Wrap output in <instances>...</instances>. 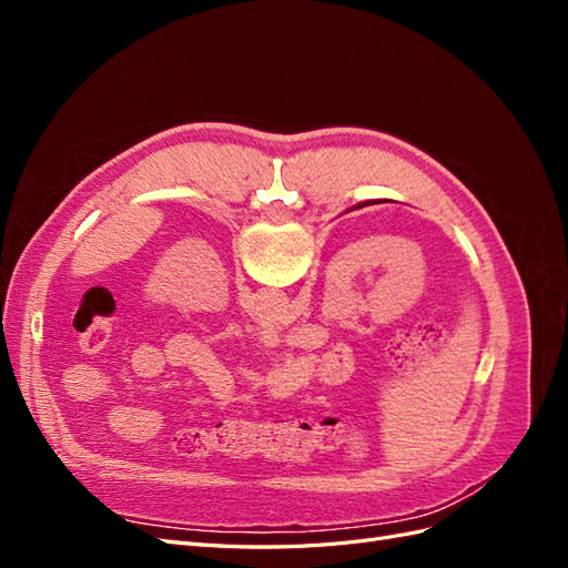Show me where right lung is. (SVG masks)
I'll list each match as a JSON object with an SVG mask.
<instances>
[{"instance_id": "obj_1", "label": "right lung", "mask_w": 568, "mask_h": 568, "mask_svg": "<svg viewBox=\"0 0 568 568\" xmlns=\"http://www.w3.org/2000/svg\"><path fill=\"white\" fill-rule=\"evenodd\" d=\"M365 205H372V201H367V203H359V205H355V209H365Z\"/></svg>"}]
</instances>
